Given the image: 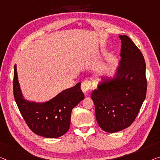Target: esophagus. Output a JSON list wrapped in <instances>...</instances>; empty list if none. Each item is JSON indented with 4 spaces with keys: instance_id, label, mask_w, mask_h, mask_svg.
Here are the masks:
<instances>
[{
    "instance_id": "esophagus-1",
    "label": "esophagus",
    "mask_w": 160,
    "mask_h": 160,
    "mask_svg": "<svg viewBox=\"0 0 160 160\" xmlns=\"http://www.w3.org/2000/svg\"><path fill=\"white\" fill-rule=\"evenodd\" d=\"M82 87V92L84 93V94H86L91 87V82L88 80L83 81V82L82 83V87Z\"/></svg>"
}]
</instances>
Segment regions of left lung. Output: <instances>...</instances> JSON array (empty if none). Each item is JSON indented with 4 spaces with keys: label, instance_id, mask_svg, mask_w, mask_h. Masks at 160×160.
Masks as SVG:
<instances>
[{
    "label": "left lung",
    "instance_id": "1",
    "mask_svg": "<svg viewBox=\"0 0 160 160\" xmlns=\"http://www.w3.org/2000/svg\"><path fill=\"white\" fill-rule=\"evenodd\" d=\"M120 61L112 76L102 77L91 98L96 119L104 131L114 133L131 125L146 97V64L128 36L120 35Z\"/></svg>",
    "mask_w": 160,
    "mask_h": 160
}]
</instances>
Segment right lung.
<instances>
[{"label":"right lung","instance_id":"obj_1","mask_svg":"<svg viewBox=\"0 0 160 160\" xmlns=\"http://www.w3.org/2000/svg\"><path fill=\"white\" fill-rule=\"evenodd\" d=\"M13 94L19 111L29 128L35 134L46 138H57L69 129L73 108L84 99L80 82L46 102H36L24 99L16 64L14 66Z\"/></svg>","mask_w":160,"mask_h":160}]
</instances>
